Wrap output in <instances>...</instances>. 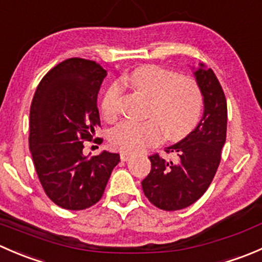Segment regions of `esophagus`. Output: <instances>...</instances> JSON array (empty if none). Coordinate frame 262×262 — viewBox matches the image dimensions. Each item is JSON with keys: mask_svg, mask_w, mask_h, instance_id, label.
I'll return each mask as SVG.
<instances>
[{"mask_svg": "<svg viewBox=\"0 0 262 262\" xmlns=\"http://www.w3.org/2000/svg\"><path fill=\"white\" fill-rule=\"evenodd\" d=\"M132 157H133V155H132V153H128V152H121L120 153L121 161H128V160H130Z\"/></svg>", "mask_w": 262, "mask_h": 262, "instance_id": "obj_1", "label": "esophagus"}]
</instances>
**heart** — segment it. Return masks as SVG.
I'll use <instances>...</instances> for the list:
<instances>
[{"mask_svg":"<svg viewBox=\"0 0 262 262\" xmlns=\"http://www.w3.org/2000/svg\"><path fill=\"white\" fill-rule=\"evenodd\" d=\"M123 82L148 97L144 123L124 121L110 134V143L118 149L136 153L155 146L162 138L178 139L189 134L200 120L203 95L195 80L178 76L158 66H142L124 76ZM120 83L110 84L101 101L106 120H115L120 107Z\"/></svg>","mask_w":262,"mask_h":262,"instance_id":"b5f03b06","label":"heart"}]
</instances>
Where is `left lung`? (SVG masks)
I'll return each mask as SVG.
<instances>
[{
	"label": "left lung",
	"mask_w": 262,
	"mask_h": 262,
	"mask_svg": "<svg viewBox=\"0 0 262 262\" xmlns=\"http://www.w3.org/2000/svg\"><path fill=\"white\" fill-rule=\"evenodd\" d=\"M192 73L204 102L202 120L184 139L166 148L167 153L178 155V160L150 156V172L142 181L148 200L163 210L184 209L207 191L226 143L227 101L221 83L203 63L192 67Z\"/></svg>",
	"instance_id": "left-lung-1"
}]
</instances>
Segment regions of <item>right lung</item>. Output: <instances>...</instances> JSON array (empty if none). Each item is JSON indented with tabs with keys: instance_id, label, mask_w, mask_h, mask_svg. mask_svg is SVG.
Listing matches in <instances>:
<instances>
[{
	"instance_id": "add662e5",
	"label": "right lung",
	"mask_w": 262,
	"mask_h": 262,
	"mask_svg": "<svg viewBox=\"0 0 262 262\" xmlns=\"http://www.w3.org/2000/svg\"><path fill=\"white\" fill-rule=\"evenodd\" d=\"M106 75L94 60L66 59L44 76L33 97L29 148L44 191L64 209L96 204L120 161L107 150L82 153L100 126L97 94Z\"/></svg>"
}]
</instances>
